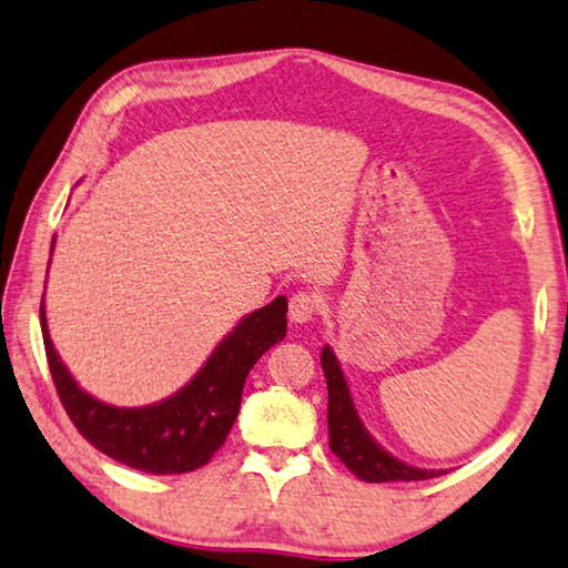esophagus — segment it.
<instances>
[{"mask_svg":"<svg viewBox=\"0 0 568 568\" xmlns=\"http://www.w3.org/2000/svg\"><path fill=\"white\" fill-rule=\"evenodd\" d=\"M321 305H323L321 295L311 293V291H298L291 298V305H287V316H291L293 323L303 326V323H311L313 318L318 316Z\"/></svg>","mask_w":568,"mask_h":568,"instance_id":"34e87169","label":"esophagus"}]
</instances>
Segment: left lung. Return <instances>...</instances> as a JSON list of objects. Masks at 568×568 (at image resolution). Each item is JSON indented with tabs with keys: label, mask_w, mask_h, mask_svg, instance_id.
Masks as SVG:
<instances>
[{
	"label": "left lung",
	"mask_w": 568,
	"mask_h": 568,
	"mask_svg": "<svg viewBox=\"0 0 568 568\" xmlns=\"http://www.w3.org/2000/svg\"><path fill=\"white\" fill-rule=\"evenodd\" d=\"M321 366L328 384V445L331 453L344 463L356 478L366 483H412L429 480L443 470H419L397 460L379 447L358 419L348 384L341 372L336 354L328 346L321 351Z\"/></svg>",
	"instance_id": "8db88e82"
}]
</instances>
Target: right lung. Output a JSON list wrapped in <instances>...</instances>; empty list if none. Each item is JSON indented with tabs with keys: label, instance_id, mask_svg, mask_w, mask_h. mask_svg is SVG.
<instances>
[{
	"label": "right lung",
	"instance_id": "add662e5",
	"mask_svg": "<svg viewBox=\"0 0 568 568\" xmlns=\"http://www.w3.org/2000/svg\"><path fill=\"white\" fill-rule=\"evenodd\" d=\"M287 298H277L242 318L206 364L174 397L149 407H111L75 384L52 346L44 303L40 305L42 341L58 397L80 435L136 470L151 475L192 473L212 460L235 425L250 368L265 351L285 338Z\"/></svg>",
	"mask_w": 568,
	"mask_h": 568
}]
</instances>
